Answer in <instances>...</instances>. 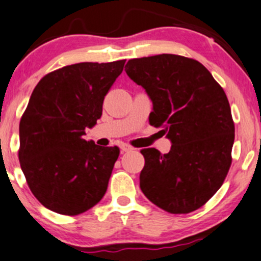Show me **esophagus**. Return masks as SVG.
<instances>
[{"label":"esophagus","instance_id":"obj_1","mask_svg":"<svg viewBox=\"0 0 261 261\" xmlns=\"http://www.w3.org/2000/svg\"><path fill=\"white\" fill-rule=\"evenodd\" d=\"M120 149L123 150V151H131V150L134 149V148L131 147V146H128V144L123 143V144H121V146H120Z\"/></svg>","mask_w":261,"mask_h":261}]
</instances>
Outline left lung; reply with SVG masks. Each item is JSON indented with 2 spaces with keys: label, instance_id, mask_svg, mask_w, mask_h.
<instances>
[{
  "label": "left lung",
  "instance_id": "8db88e82",
  "mask_svg": "<svg viewBox=\"0 0 261 261\" xmlns=\"http://www.w3.org/2000/svg\"><path fill=\"white\" fill-rule=\"evenodd\" d=\"M125 71L153 102L150 125L163 128L172 143L167 154L141 150V190L166 212L200 208L231 165L235 125L225 92L202 64L180 55L133 59Z\"/></svg>",
  "mask_w": 261,
  "mask_h": 261
}]
</instances>
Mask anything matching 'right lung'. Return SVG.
I'll list each match as a JSON object with an SVG mask.
<instances>
[{"mask_svg": "<svg viewBox=\"0 0 261 261\" xmlns=\"http://www.w3.org/2000/svg\"><path fill=\"white\" fill-rule=\"evenodd\" d=\"M125 60L81 62L44 75L19 125V161L30 190L48 210L77 216L106 193L118 147L85 141Z\"/></svg>", "mask_w": 261, "mask_h": 261, "instance_id": "obj_1", "label": "right lung"}]
</instances>
